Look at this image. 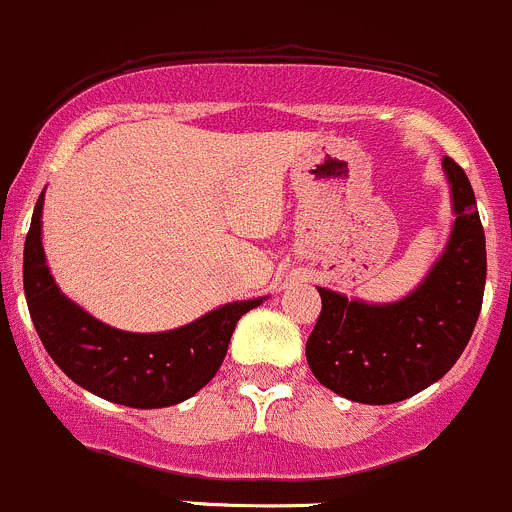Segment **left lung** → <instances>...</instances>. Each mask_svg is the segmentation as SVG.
Returning a JSON list of instances; mask_svg holds the SVG:
<instances>
[{
	"instance_id": "obj_1",
	"label": "left lung",
	"mask_w": 512,
	"mask_h": 512,
	"mask_svg": "<svg viewBox=\"0 0 512 512\" xmlns=\"http://www.w3.org/2000/svg\"><path fill=\"white\" fill-rule=\"evenodd\" d=\"M451 187L449 241L424 281L392 303L318 288L323 310L305 342L323 387L360 404H394L439 382L476 328L486 288V234L466 172L441 160Z\"/></svg>"
}]
</instances>
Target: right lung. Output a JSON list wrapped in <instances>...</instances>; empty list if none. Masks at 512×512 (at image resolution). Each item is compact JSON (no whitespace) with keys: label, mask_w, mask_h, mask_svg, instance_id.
I'll return each instance as SVG.
<instances>
[{"label":"right lung","mask_w":512,"mask_h":512,"mask_svg":"<svg viewBox=\"0 0 512 512\" xmlns=\"http://www.w3.org/2000/svg\"><path fill=\"white\" fill-rule=\"evenodd\" d=\"M44 192L24 244V295L51 360L100 399L133 409H162L194 397L217 374L244 313L266 300H234L165 333L110 328L56 286L41 244Z\"/></svg>","instance_id":"right-lung-1"}]
</instances>
